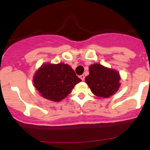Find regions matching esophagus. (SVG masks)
<instances>
[{
	"label": "esophagus",
	"instance_id": "obj_1",
	"mask_svg": "<svg viewBox=\"0 0 150 150\" xmlns=\"http://www.w3.org/2000/svg\"><path fill=\"white\" fill-rule=\"evenodd\" d=\"M79 78H80V79H81L82 80H83H83H84V79H85V76H84V75H83H83H80V76H79Z\"/></svg>",
	"mask_w": 150,
	"mask_h": 150
}]
</instances>
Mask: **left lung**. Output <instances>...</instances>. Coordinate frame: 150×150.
Wrapping results in <instances>:
<instances>
[{"label": "left lung", "instance_id": "8db88e82", "mask_svg": "<svg viewBox=\"0 0 150 150\" xmlns=\"http://www.w3.org/2000/svg\"><path fill=\"white\" fill-rule=\"evenodd\" d=\"M120 80L118 71L98 64L90 66L89 74L86 77V83L91 92L102 98H109L114 95L120 86Z\"/></svg>", "mask_w": 150, "mask_h": 150}]
</instances>
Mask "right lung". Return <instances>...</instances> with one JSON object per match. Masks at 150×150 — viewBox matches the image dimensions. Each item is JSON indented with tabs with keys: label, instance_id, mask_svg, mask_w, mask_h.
Listing matches in <instances>:
<instances>
[{
	"label": "right lung",
	"instance_id": "add662e5",
	"mask_svg": "<svg viewBox=\"0 0 150 150\" xmlns=\"http://www.w3.org/2000/svg\"><path fill=\"white\" fill-rule=\"evenodd\" d=\"M81 81L71 67L67 64H44L33 79L34 86L44 98L60 101L71 92Z\"/></svg>",
	"mask_w": 150,
	"mask_h": 150
}]
</instances>
